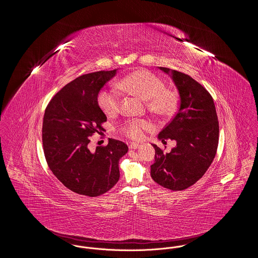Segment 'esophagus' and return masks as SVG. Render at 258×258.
<instances>
[{"mask_svg": "<svg viewBox=\"0 0 258 258\" xmlns=\"http://www.w3.org/2000/svg\"><path fill=\"white\" fill-rule=\"evenodd\" d=\"M139 147H140V145L137 144V143H131L130 146H128L131 150H136V149H138Z\"/></svg>", "mask_w": 258, "mask_h": 258, "instance_id": "obj_1", "label": "esophagus"}]
</instances>
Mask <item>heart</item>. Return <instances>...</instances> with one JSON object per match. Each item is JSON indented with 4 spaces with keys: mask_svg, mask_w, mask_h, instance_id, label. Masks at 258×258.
I'll return each mask as SVG.
<instances>
[{
    "mask_svg": "<svg viewBox=\"0 0 258 258\" xmlns=\"http://www.w3.org/2000/svg\"><path fill=\"white\" fill-rule=\"evenodd\" d=\"M119 87L131 94L146 100L149 110L160 116L171 115L178 103L174 91L165 88L164 81L157 74L147 70L136 71L124 76ZM121 93L115 88L102 89L98 95L99 108L106 115L113 116L122 107ZM151 128L150 123L143 119H130L121 125V132L135 140L143 138L144 133Z\"/></svg>",
    "mask_w": 258,
    "mask_h": 258,
    "instance_id": "1",
    "label": "heart"
}]
</instances>
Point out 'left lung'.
Listing matches in <instances>:
<instances>
[{
    "label": "left lung",
    "mask_w": 258,
    "mask_h": 258,
    "mask_svg": "<svg viewBox=\"0 0 258 258\" xmlns=\"http://www.w3.org/2000/svg\"><path fill=\"white\" fill-rule=\"evenodd\" d=\"M170 76L180 95V105L173 119L159 135L163 143L176 140L170 153L153 145L155 162L151 176L158 184L171 189L184 190L196 184L208 170L219 144V121L212 96L187 74L160 67Z\"/></svg>",
    "instance_id": "obj_1"
}]
</instances>
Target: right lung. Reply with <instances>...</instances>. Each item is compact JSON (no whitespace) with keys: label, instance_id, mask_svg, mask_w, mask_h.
<instances>
[{"label":"right lung","instance_id":"add662e5","mask_svg":"<svg viewBox=\"0 0 258 258\" xmlns=\"http://www.w3.org/2000/svg\"><path fill=\"white\" fill-rule=\"evenodd\" d=\"M117 70L75 78L51 98L42 123V146L50 170L75 194L95 197L111 189L120 178L119 160L128 148L109 139L106 146L89 149L90 136L103 130L107 118L98 95Z\"/></svg>","mask_w":258,"mask_h":258}]
</instances>
